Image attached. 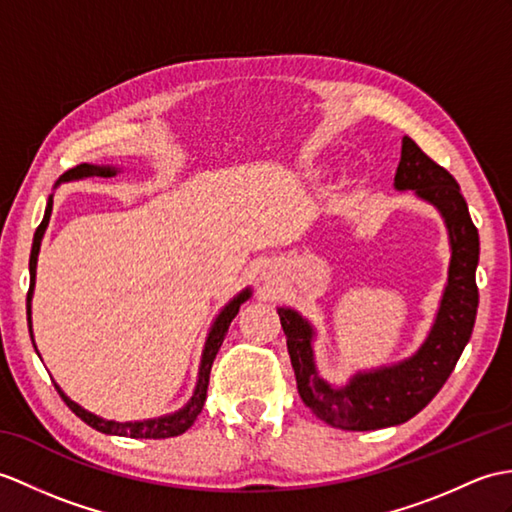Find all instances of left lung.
Listing matches in <instances>:
<instances>
[{
	"label": "left lung",
	"instance_id": "obj_1",
	"mask_svg": "<svg viewBox=\"0 0 512 512\" xmlns=\"http://www.w3.org/2000/svg\"><path fill=\"white\" fill-rule=\"evenodd\" d=\"M397 189H414L443 213L451 240V266L445 296L432 334L419 353L399 366L355 375L347 388L334 390L316 375L312 358V327L292 312L279 307L281 327L303 403L320 421L340 430H382L410 421L445 386L471 338L478 312L475 266L480 257L478 229L469 216L460 185L443 165L403 137L401 161L395 174Z\"/></svg>",
	"mask_w": 512,
	"mask_h": 512
}]
</instances>
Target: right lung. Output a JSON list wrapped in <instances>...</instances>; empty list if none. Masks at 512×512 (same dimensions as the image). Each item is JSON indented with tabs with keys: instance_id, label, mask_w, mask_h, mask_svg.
Masks as SVG:
<instances>
[{
	"instance_id": "add662e5",
	"label": "right lung",
	"mask_w": 512,
	"mask_h": 512,
	"mask_svg": "<svg viewBox=\"0 0 512 512\" xmlns=\"http://www.w3.org/2000/svg\"><path fill=\"white\" fill-rule=\"evenodd\" d=\"M115 170L113 168H98V165H89V163H80L76 168H71L63 174L61 181H71V178H85V176H113ZM50 213H52V200L47 202L45 207V216L43 222L37 227V233H34V242H32V253H30V290H28V323H30V299H32V285H34V277H37V257H39V246H41V237L45 233L47 222H50ZM251 296V292L244 290L237 299H233L227 307H224L222 314L216 318L213 323L211 334L207 338L205 344V353H202V362H200V375H198V386L192 401L187 406L172 414V417H163V419H154V421H144V423H115V421H106L95 417V414L82 410L78 403L71 401L69 397L63 395V390L56 386L58 395L63 397V401L67 403V408L76 414L78 419L85 421L87 425H91L93 430H98L102 434H115V436H130V438H172L187 432L189 427L194 425L196 417L200 414L202 406H205L207 399V386H209V375H211V366L213 360H216V353L220 351L224 336H227L231 320L235 318V314L240 312V305Z\"/></svg>"
}]
</instances>
